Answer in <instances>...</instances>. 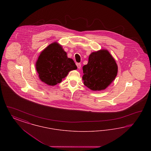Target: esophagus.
Listing matches in <instances>:
<instances>
[{"instance_id": "34e87169", "label": "esophagus", "mask_w": 151, "mask_h": 151, "mask_svg": "<svg viewBox=\"0 0 151 151\" xmlns=\"http://www.w3.org/2000/svg\"><path fill=\"white\" fill-rule=\"evenodd\" d=\"M76 65H77L78 68H81V64L80 63H76Z\"/></svg>"}]
</instances>
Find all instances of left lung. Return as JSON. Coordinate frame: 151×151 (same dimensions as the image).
<instances>
[{
    "label": "left lung",
    "mask_w": 151,
    "mask_h": 151,
    "mask_svg": "<svg viewBox=\"0 0 151 151\" xmlns=\"http://www.w3.org/2000/svg\"><path fill=\"white\" fill-rule=\"evenodd\" d=\"M84 84L92 91L106 89L115 79L118 67L114 59L106 50L92 52L88 63L83 67Z\"/></svg>",
    "instance_id": "8db88e82"
}]
</instances>
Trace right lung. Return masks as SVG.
<instances>
[{
    "mask_svg": "<svg viewBox=\"0 0 151 151\" xmlns=\"http://www.w3.org/2000/svg\"><path fill=\"white\" fill-rule=\"evenodd\" d=\"M74 61L67 57V53L57 42L44 49L36 62L39 78L49 86H55L71 70H76Z\"/></svg>",
    "mask_w": 151,
    "mask_h": 151,
    "instance_id": "1",
    "label": "right lung"
}]
</instances>
